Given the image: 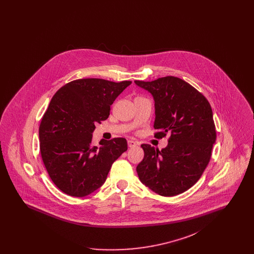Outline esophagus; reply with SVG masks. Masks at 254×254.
<instances>
[{
	"mask_svg": "<svg viewBox=\"0 0 254 254\" xmlns=\"http://www.w3.org/2000/svg\"><path fill=\"white\" fill-rule=\"evenodd\" d=\"M127 145L129 147H134V146H136L137 145V143L136 142H134L132 140H128L127 141Z\"/></svg>",
	"mask_w": 254,
	"mask_h": 254,
	"instance_id": "esophagus-1",
	"label": "esophagus"
}]
</instances>
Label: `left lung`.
I'll return each instance as SVG.
<instances>
[{
    "mask_svg": "<svg viewBox=\"0 0 254 254\" xmlns=\"http://www.w3.org/2000/svg\"><path fill=\"white\" fill-rule=\"evenodd\" d=\"M135 84L154 99V137L170 135L161 150L141 145L145 156L136 168L139 179L162 196L183 193L200 179L211 157L216 140L211 107L202 93L177 77Z\"/></svg>",
    "mask_w": 254,
    "mask_h": 254,
    "instance_id": "left-lung-1",
    "label": "left lung"
}]
</instances>
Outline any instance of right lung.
<instances>
[{
	"label": "right lung",
	"mask_w": 254,
	"mask_h": 254,
	"mask_svg": "<svg viewBox=\"0 0 254 254\" xmlns=\"http://www.w3.org/2000/svg\"><path fill=\"white\" fill-rule=\"evenodd\" d=\"M130 81L88 78L62 86L52 97L39 127L40 150L49 177L67 195L84 197L107 180L114 161L127 149L125 138L92 144L97 123Z\"/></svg>",
	"instance_id": "1"
}]
</instances>
